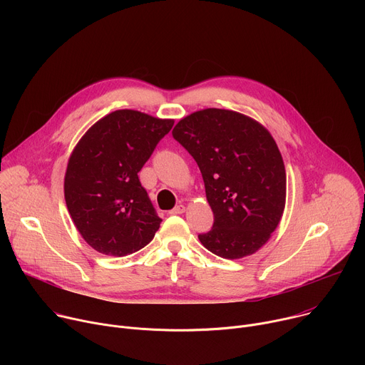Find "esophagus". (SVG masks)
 I'll list each match as a JSON object with an SVG mask.
<instances>
[{"label":"esophagus","mask_w":365,"mask_h":365,"mask_svg":"<svg viewBox=\"0 0 365 365\" xmlns=\"http://www.w3.org/2000/svg\"><path fill=\"white\" fill-rule=\"evenodd\" d=\"M185 210H186L185 205H182V203H180V205H176L169 214H172V215H180V214H183V212H185Z\"/></svg>","instance_id":"34e87169"}]
</instances>
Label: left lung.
<instances>
[{
    "label": "left lung",
    "mask_w": 365,
    "mask_h": 365,
    "mask_svg": "<svg viewBox=\"0 0 365 365\" xmlns=\"http://www.w3.org/2000/svg\"><path fill=\"white\" fill-rule=\"evenodd\" d=\"M195 159L214 212L202 245L222 258H242L262 248L277 228L286 202V170L272 134L252 118L206 108L172 131Z\"/></svg>",
    "instance_id": "8db88e82"
}]
</instances>
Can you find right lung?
I'll return each mask as SVG.
<instances>
[{
    "label": "right lung",
    "mask_w": 365,
    "mask_h": 365,
    "mask_svg": "<svg viewBox=\"0 0 365 365\" xmlns=\"http://www.w3.org/2000/svg\"><path fill=\"white\" fill-rule=\"evenodd\" d=\"M173 124L118 110L95 123L73 148L65 175L66 206L82 238L98 252L133 254L159 230L162 220L138 172Z\"/></svg>",
    "instance_id": "obj_1"
}]
</instances>
